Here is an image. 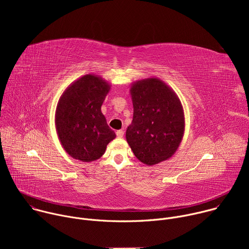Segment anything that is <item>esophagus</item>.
Listing matches in <instances>:
<instances>
[{
    "instance_id": "esophagus-1",
    "label": "esophagus",
    "mask_w": 249,
    "mask_h": 249,
    "mask_svg": "<svg viewBox=\"0 0 249 249\" xmlns=\"http://www.w3.org/2000/svg\"><path fill=\"white\" fill-rule=\"evenodd\" d=\"M116 136H117L118 138H123V136H124V131H123V130H118V131L116 132Z\"/></svg>"
}]
</instances>
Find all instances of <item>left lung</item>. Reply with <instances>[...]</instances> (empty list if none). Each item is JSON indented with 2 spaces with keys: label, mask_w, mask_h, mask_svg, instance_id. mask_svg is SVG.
I'll return each mask as SVG.
<instances>
[{
  "label": "left lung",
  "mask_w": 249,
  "mask_h": 249,
  "mask_svg": "<svg viewBox=\"0 0 249 249\" xmlns=\"http://www.w3.org/2000/svg\"><path fill=\"white\" fill-rule=\"evenodd\" d=\"M130 94L134 114L126 140L135 157L147 165L170 159L179 148L185 130L179 97L155 77L134 82Z\"/></svg>",
  "instance_id": "obj_1"
}]
</instances>
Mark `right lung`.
I'll list each match as a JSON object with an SVG mask.
<instances>
[{
	"label": "right lung",
	"mask_w": 249,
	"mask_h": 249,
	"mask_svg": "<svg viewBox=\"0 0 249 249\" xmlns=\"http://www.w3.org/2000/svg\"><path fill=\"white\" fill-rule=\"evenodd\" d=\"M111 85L99 76L89 74L71 84L62 93L55 112L60 143L73 159L84 162L98 160L116 138L101 105Z\"/></svg>",
	"instance_id": "right-lung-1"
}]
</instances>
